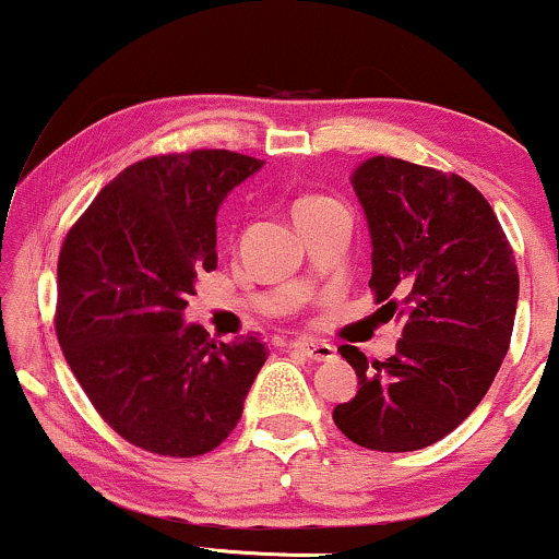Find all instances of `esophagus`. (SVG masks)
Instances as JSON below:
<instances>
[{"mask_svg":"<svg viewBox=\"0 0 559 559\" xmlns=\"http://www.w3.org/2000/svg\"><path fill=\"white\" fill-rule=\"evenodd\" d=\"M292 349L301 352V355L310 357V360H316V362H325V360H333V357H336V346L312 342V338H299V342L292 344Z\"/></svg>","mask_w":559,"mask_h":559,"instance_id":"esophagus-1","label":"esophagus"}]
</instances>
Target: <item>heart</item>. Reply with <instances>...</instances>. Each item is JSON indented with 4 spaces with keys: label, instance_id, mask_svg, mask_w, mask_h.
Listing matches in <instances>:
<instances>
[{
    "label": "heart",
    "instance_id": "b5f03b06",
    "mask_svg": "<svg viewBox=\"0 0 559 559\" xmlns=\"http://www.w3.org/2000/svg\"><path fill=\"white\" fill-rule=\"evenodd\" d=\"M325 202H331V199H325V197H305V199H299L297 207H294V213H301V210L318 207V204H325Z\"/></svg>",
    "mask_w": 559,
    "mask_h": 559
}]
</instances>
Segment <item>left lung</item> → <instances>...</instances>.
I'll return each mask as SVG.
<instances>
[{
	"instance_id": "8db88e82",
	"label": "left lung",
	"mask_w": 559,
	"mask_h": 559,
	"mask_svg": "<svg viewBox=\"0 0 559 559\" xmlns=\"http://www.w3.org/2000/svg\"><path fill=\"white\" fill-rule=\"evenodd\" d=\"M373 243L370 292L402 323L394 357L355 368V400L336 404L346 439L376 452L431 447L489 391L518 307V267L491 204L465 178L396 157H370L352 173Z\"/></svg>"
}]
</instances>
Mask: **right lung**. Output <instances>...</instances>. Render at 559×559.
I'll return each instance as SVG.
<instances>
[{"instance_id": "obj_1", "label": "right lung", "mask_w": 559, "mask_h": 559, "mask_svg": "<svg viewBox=\"0 0 559 559\" xmlns=\"http://www.w3.org/2000/svg\"><path fill=\"white\" fill-rule=\"evenodd\" d=\"M262 159L194 150L128 165L68 230L55 331L81 389L133 447L197 457L228 439L267 360L258 336L215 342L183 323L215 271V215Z\"/></svg>"}]
</instances>
